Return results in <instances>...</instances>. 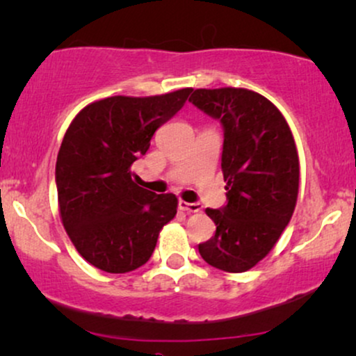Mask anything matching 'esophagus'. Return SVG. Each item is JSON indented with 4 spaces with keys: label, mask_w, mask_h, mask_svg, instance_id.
Segmentation results:
<instances>
[{
    "label": "esophagus",
    "mask_w": 356,
    "mask_h": 356,
    "mask_svg": "<svg viewBox=\"0 0 356 356\" xmlns=\"http://www.w3.org/2000/svg\"><path fill=\"white\" fill-rule=\"evenodd\" d=\"M179 209L181 211H186V212H192V213H197L202 211V205L199 202H186V200H179Z\"/></svg>",
    "instance_id": "obj_1"
}]
</instances>
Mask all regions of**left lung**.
I'll return each mask as SVG.
<instances>
[{
  "instance_id": "1",
  "label": "left lung",
  "mask_w": 356,
  "mask_h": 356,
  "mask_svg": "<svg viewBox=\"0 0 356 356\" xmlns=\"http://www.w3.org/2000/svg\"><path fill=\"white\" fill-rule=\"evenodd\" d=\"M189 101L224 129L227 204L205 211L217 229L199 254L219 270L245 272L272 250L295 211L300 169L292 131L267 97L248 89H195Z\"/></svg>"
}]
</instances>
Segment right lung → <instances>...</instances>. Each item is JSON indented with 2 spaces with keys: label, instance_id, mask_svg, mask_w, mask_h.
<instances>
[{
  "label": "right lung",
  "instance_id": "add662e5",
  "mask_svg": "<svg viewBox=\"0 0 356 356\" xmlns=\"http://www.w3.org/2000/svg\"><path fill=\"white\" fill-rule=\"evenodd\" d=\"M191 92L106 97L67 127L56 161L59 213L76 250L99 270L126 273L144 265L177 213V197L139 187L131 167Z\"/></svg>",
  "mask_w": 356,
  "mask_h": 356
}]
</instances>
